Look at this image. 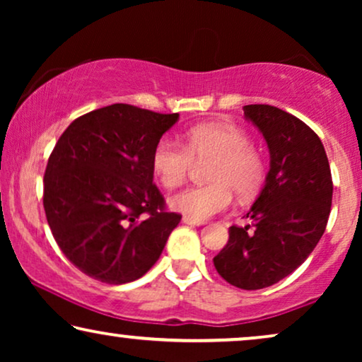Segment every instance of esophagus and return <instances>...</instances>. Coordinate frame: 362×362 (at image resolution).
Wrapping results in <instances>:
<instances>
[{"label":"esophagus","mask_w":362,"mask_h":362,"mask_svg":"<svg viewBox=\"0 0 362 362\" xmlns=\"http://www.w3.org/2000/svg\"><path fill=\"white\" fill-rule=\"evenodd\" d=\"M182 222H185V224H187V226H202V224H204V221L192 219V217H189V216L182 217Z\"/></svg>","instance_id":"obj_1"}]
</instances>
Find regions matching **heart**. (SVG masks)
<instances>
[{
    "instance_id": "heart-1",
    "label": "heart",
    "mask_w": 362,
    "mask_h": 362,
    "mask_svg": "<svg viewBox=\"0 0 362 362\" xmlns=\"http://www.w3.org/2000/svg\"><path fill=\"white\" fill-rule=\"evenodd\" d=\"M196 163H209L207 181L211 185L187 187L171 197L175 211L207 219L229 209L235 192L240 199L255 196L265 181V160L250 136L234 125L207 123L191 128L182 146L170 138H161L153 148L151 170L165 187H177L187 180Z\"/></svg>"
}]
</instances>
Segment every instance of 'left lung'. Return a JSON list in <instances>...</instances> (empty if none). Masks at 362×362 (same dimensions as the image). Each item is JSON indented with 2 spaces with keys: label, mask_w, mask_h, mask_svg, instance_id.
Returning a JSON list of instances; mask_svg holds the SVG:
<instances>
[{
  "label": "left lung",
  "mask_w": 362,
  "mask_h": 362,
  "mask_svg": "<svg viewBox=\"0 0 362 362\" xmlns=\"http://www.w3.org/2000/svg\"><path fill=\"white\" fill-rule=\"evenodd\" d=\"M244 115L269 145L270 171L247 212L252 227H230L214 267L227 284L260 290L290 275L313 252L328 224L333 180L323 143L300 118L262 103L245 105Z\"/></svg>",
  "instance_id": "left-lung-1"
}]
</instances>
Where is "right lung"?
<instances>
[{
	"instance_id": "1",
	"label": "right lung",
	"mask_w": 362,
	"mask_h": 362,
	"mask_svg": "<svg viewBox=\"0 0 362 362\" xmlns=\"http://www.w3.org/2000/svg\"><path fill=\"white\" fill-rule=\"evenodd\" d=\"M177 113L113 103L78 117L49 156L42 204L62 254L103 284L140 279L181 216L153 182L151 153Z\"/></svg>"
}]
</instances>
